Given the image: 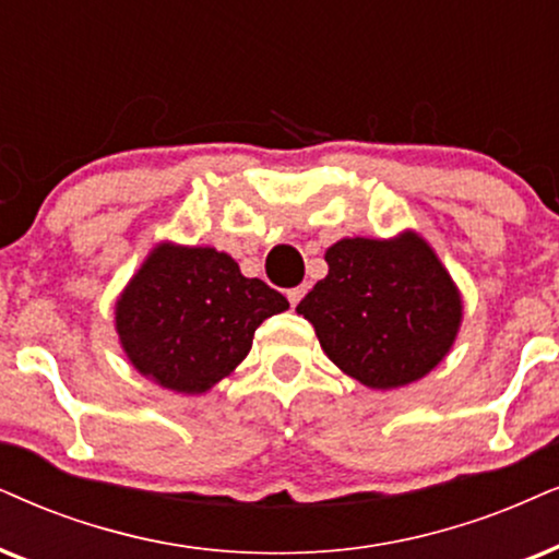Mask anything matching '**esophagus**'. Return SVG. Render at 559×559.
I'll list each match as a JSON object with an SVG mask.
<instances>
[{
  "mask_svg": "<svg viewBox=\"0 0 559 559\" xmlns=\"http://www.w3.org/2000/svg\"><path fill=\"white\" fill-rule=\"evenodd\" d=\"M304 294H307V288H304V286L288 288V301H292V307H296V304L304 299Z\"/></svg>",
  "mask_w": 559,
  "mask_h": 559,
  "instance_id": "34e87169",
  "label": "esophagus"
}]
</instances>
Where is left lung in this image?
I'll return each instance as SVG.
<instances>
[{
	"mask_svg": "<svg viewBox=\"0 0 559 559\" xmlns=\"http://www.w3.org/2000/svg\"><path fill=\"white\" fill-rule=\"evenodd\" d=\"M324 260L328 275L296 312L337 369L371 390H397L443 361L462 324V294L426 239H341Z\"/></svg>",
	"mask_w": 559,
	"mask_h": 559,
	"instance_id": "left-lung-1",
	"label": "left lung"
}]
</instances>
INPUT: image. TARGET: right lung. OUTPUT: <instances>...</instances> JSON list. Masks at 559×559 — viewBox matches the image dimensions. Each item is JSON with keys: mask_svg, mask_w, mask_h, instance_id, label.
Masks as SVG:
<instances>
[{"mask_svg": "<svg viewBox=\"0 0 559 559\" xmlns=\"http://www.w3.org/2000/svg\"><path fill=\"white\" fill-rule=\"evenodd\" d=\"M288 301L245 278L227 252L162 242L116 301V330L133 369L180 394H203L229 377L252 335Z\"/></svg>", "mask_w": 559, "mask_h": 559, "instance_id": "1", "label": "right lung"}]
</instances>
